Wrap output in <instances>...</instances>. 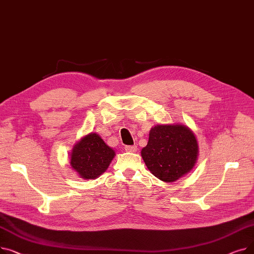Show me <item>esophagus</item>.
<instances>
[{"label": "esophagus", "instance_id": "obj_1", "mask_svg": "<svg viewBox=\"0 0 254 254\" xmlns=\"http://www.w3.org/2000/svg\"><path fill=\"white\" fill-rule=\"evenodd\" d=\"M125 149H126V151H127V152H136V151H137V146H136V145L126 146Z\"/></svg>", "mask_w": 254, "mask_h": 254}]
</instances>
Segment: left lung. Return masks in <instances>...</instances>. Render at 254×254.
<instances>
[{"instance_id":"1","label":"left lung","mask_w":254,"mask_h":254,"mask_svg":"<svg viewBox=\"0 0 254 254\" xmlns=\"http://www.w3.org/2000/svg\"><path fill=\"white\" fill-rule=\"evenodd\" d=\"M198 144L193 131L184 125H157L151 127L147 145L141 150L143 161L159 180L175 182L194 168Z\"/></svg>"}]
</instances>
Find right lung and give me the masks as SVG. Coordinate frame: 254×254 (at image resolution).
<instances>
[{"label": "right lung", "mask_w": 254, "mask_h": 254, "mask_svg": "<svg viewBox=\"0 0 254 254\" xmlns=\"http://www.w3.org/2000/svg\"><path fill=\"white\" fill-rule=\"evenodd\" d=\"M115 151L107 145L97 132H89L72 148L70 165L79 177L96 179L108 169Z\"/></svg>", "instance_id": "right-lung-1"}]
</instances>
